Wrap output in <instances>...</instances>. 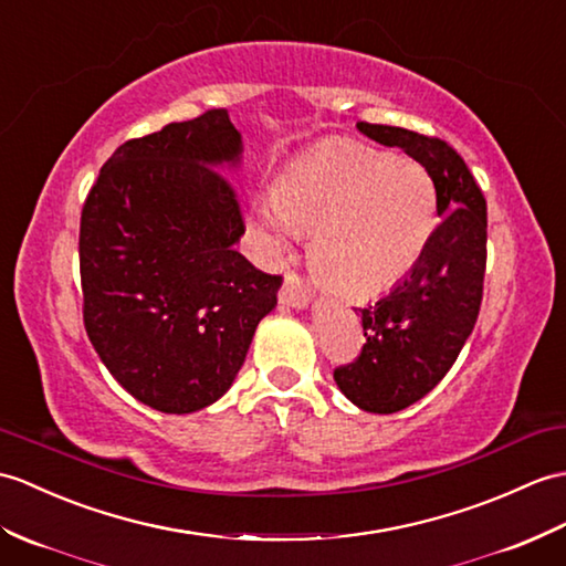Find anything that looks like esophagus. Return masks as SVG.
Returning a JSON list of instances; mask_svg holds the SVG:
<instances>
[{
	"instance_id": "esophagus-1",
	"label": "esophagus",
	"mask_w": 566,
	"mask_h": 566,
	"mask_svg": "<svg viewBox=\"0 0 566 566\" xmlns=\"http://www.w3.org/2000/svg\"><path fill=\"white\" fill-rule=\"evenodd\" d=\"M280 301L284 306L304 308V306H308V301H311V289L304 280L298 277L296 272H286L284 284L280 289Z\"/></svg>"
}]
</instances>
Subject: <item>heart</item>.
I'll return each mask as SVG.
<instances>
[{
	"label": "heart",
	"instance_id": "1",
	"mask_svg": "<svg viewBox=\"0 0 566 566\" xmlns=\"http://www.w3.org/2000/svg\"><path fill=\"white\" fill-rule=\"evenodd\" d=\"M268 239L313 233L321 277L347 294L386 292L410 272L437 223V190L412 161L359 144L318 149L280 176L272 200L255 205Z\"/></svg>",
	"mask_w": 566,
	"mask_h": 566
}]
</instances>
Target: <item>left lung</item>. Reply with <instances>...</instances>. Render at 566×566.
<instances>
[{
  "mask_svg": "<svg viewBox=\"0 0 566 566\" xmlns=\"http://www.w3.org/2000/svg\"><path fill=\"white\" fill-rule=\"evenodd\" d=\"M427 168L443 217L407 277L359 308L366 343L335 384L366 412L390 415L422 400L449 374L475 327L488 265V202L451 144L405 127L357 123Z\"/></svg>",
  "mask_w": 566,
  "mask_h": 566,
  "instance_id": "8db88e82",
  "label": "left lung"
}]
</instances>
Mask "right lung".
Masks as SVG:
<instances>
[{"instance_id":"add662e5","label":"right lung","mask_w":566,"mask_h":566,"mask_svg":"<svg viewBox=\"0 0 566 566\" xmlns=\"http://www.w3.org/2000/svg\"><path fill=\"white\" fill-rule=\"evenodd\" d=\"M241 133L212 108L115 149L78 227L84 327L129 396L168 415L233 384L280 274L253 268L239 192L209 166H239Z\"/></svg>"}]
</instances>
